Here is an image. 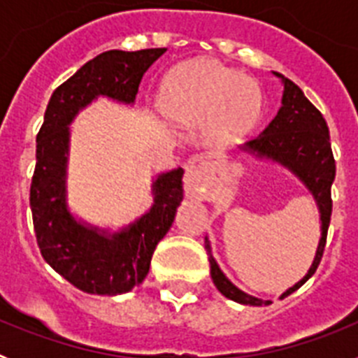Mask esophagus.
I'll list each match as a JSON object with an SVG mask.
<instances>
[{
  "mask_svg": "<svg viewBox=\"0 0 358 358\" xmlns=\"http://www.w3.org/2000/svg\"><path fill=\"white\" fill-rule=\"evenodd\" d=\"M204 169H206V161L202 159L201 156H194L188 161V164H186V177H185V182L188 188H195V186L201 182Z\"/></svg>",
  "mask_w": 358,
  "mask_h": 358,
  "instance_id": "1",
  "label": "esophagus"
}]
</instances>
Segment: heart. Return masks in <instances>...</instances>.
<instances>
[{"instance_id": "heart-1", "label": "heart", "mask_w": 358, "mask_h": 358, "mask_svg": "<svg viewBox=\"0 0 358 358\" xmlns=\"http://www.w3.org/2000/svg\"><path fill=\"white\" fill-rule=\"evenodd\" d=\"M161 109L181 122L208 118V132L218 141L243 136L260 116L262 93L255 80L217 61L202 59L179 66L161 87Z\"/></svg>"}]
</instances>
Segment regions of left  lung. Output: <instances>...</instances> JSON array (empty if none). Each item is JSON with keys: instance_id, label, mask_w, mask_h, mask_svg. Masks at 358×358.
<instances>
[{"instance_id": "1", "label": "left lung", "mask_w": 358, "mask_h": 358, "mask_svg": "<svg viewBox=\"0 0 358 358\" xmlns=\"http://www.w3.org/2000/svg\"><path fill=\"white\" fill-rule=\"evenodd\" d=\"M276 75L283 82V98H281L280 110L260 136H256L243 145V150L283 164L305 182L306 188L312 192L314 199L317 201L319 211H321L322 231L314 264L301 281H297L296 285L283 292V296H281V299H283L294 290L299 289L317 271L319 264H321L331 217V182L335 179V159L334 152H331L327 120L322 118L321 110L310 102L292 80L285 78L280 73H276ZM204 243H206L208 258H210L211 278H213L215 287L220 290V294H224L233 301L242 303V305L262 306L271 303L236 289L218 268L217 262L211 255L210 240L206 238Z\"/></svg>"}]
</instances>
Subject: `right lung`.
<instances>
[{
    "mask_svg": "<svg viewBox=\"0 0 358 358\" xmlns=\"http://www.w3.org/2000/svg\"><path fill=\"white\" fill-rule=\"evenodd\" d=\"M166 48L140 52L110 50L85 62L53 91L37 134L30 208L37 245L53 271L87 294L116 296L140 285L152 255L166 235L182 201V173L177 169L154 181V206L115 235L77 222L66 206V161L69 123L78 110L103 94L132 103L138 87Z\"/></svg>",
    "mask_w": 358,
    "mask_h": 358,
    "instance_id": "1",
    "label": "right lung"
}]
</instances>
